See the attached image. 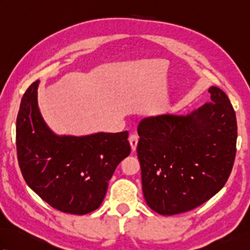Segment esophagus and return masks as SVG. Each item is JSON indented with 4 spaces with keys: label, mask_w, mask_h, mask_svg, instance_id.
Instances as JSON below:
<instances>
[{
    "label": "esophagus",
    "mask_w": 250,
    "mask_h": 250,
    "mask_svg": "<svg viewBox=\"0 0 250 250\" xmlns=\"http://www.w3.org/2000/svg\"><path fill=\"white\" fill-rule=\"evenodd\" d=\"M129 142H130L132 151H135L137 143H139V136H137L136 134H131L129 137Z\"/></svg>",
    "instance_id": "34e87169"
}]
</instances>
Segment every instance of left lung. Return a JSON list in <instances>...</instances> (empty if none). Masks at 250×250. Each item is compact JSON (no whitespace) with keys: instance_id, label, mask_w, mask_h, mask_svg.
Wrapping results in <instances>:
<instances>
[{"instance_id":"obj_1","label":"left lung","mask_w":250,"mask_h":250,"mask_svg":"<svg viewBox=\"0 0 250 250\" xmlns=\"http://www.w3.org/2000/svg\"><path fill=\"white\" fill-rule=\"evenodd\" d=\"M210 102L188 115L142 119L137 158L143 193L156 213L172 216L195 208L219 192L232 171L237 125L229 98L208 89Z\"/></svg>"}]
</instances>
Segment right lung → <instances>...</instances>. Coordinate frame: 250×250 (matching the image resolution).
I'll use <instances>...</instances> for the list:
<instances>
[{"mask_svg":"<svg viewBox=\"0 0 250 250\" xmlns=\"http://www.w3.org/2000/svg\"><path fill=\"white\" fill-rule=\"evenodd\" d=\"M36 81L21 99L16 125L19 167L29 187L54 208L86 215L99 208L117 166L128 157V131L57 135L37 103Z\"/></svg>","mask_w":250,"mask_h":250,"instance_id":"1","label":"right lung"}]
</instances>
